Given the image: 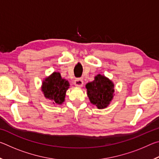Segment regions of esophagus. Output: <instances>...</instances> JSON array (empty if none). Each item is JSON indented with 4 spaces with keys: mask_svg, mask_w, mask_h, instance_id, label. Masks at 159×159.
I'll return each mask as SVG.
<instances>
[{
    "mask_svg": "<svg viewBox=\"0 0 159 159\" xmlns=\"http://www.w3.org/2000/svg\"><path fill=\"white\" fill-rule=\"evenodd\" d=\"M74 85L77 87H82L83 85V80L80 78H77L74 80Z\"/></svg>",
    "mask_w": 159,
    "mask_h": 159,
    "instance_id": "1",
    "label": "esophagus"
}]
</instances>
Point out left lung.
Masks as SVG:
<instances>
[{
	"mask_svg": "<svg viewBox=\"0 0 159 159\" xmlns=\"http://www.w3.org/2000/svg\"><path fill=\"white\" fill-rule=\"evenodd\" d=\"M85 88L90 102L99 109L108 107L114 98V84L101 74L97 75L95 80L87 83Z\"/></svg>",
	"mask_w": 159,
	"mask_h": 159,
	"instance_id": "obj_1",
	"label": "left lung"
}]
</instances>
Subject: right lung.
<instances>
[{"label":"right lung","mask_w":159,"mask_h":159,"mask_svg":"<svg viewBox=\"0 0 159 159\" xmlns=\"http://www.w3.org/2000/svg\"><path fill=\"white\" fill-rule=\"evenodd\" d=\"M69 85L68 80L61 79L59 72H53L43 81L41 90L45 98L50 99L53 104H61L64 102Z\"/></svg>","instance_id":"add662e5"}]
</instances>
